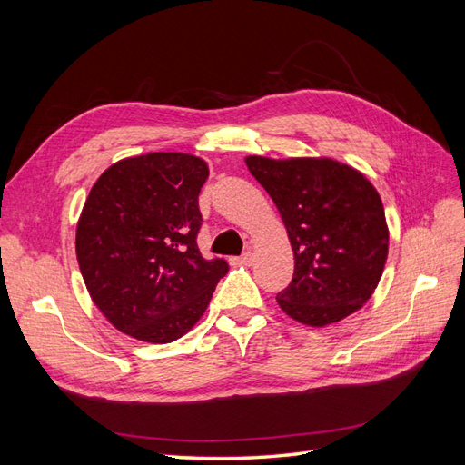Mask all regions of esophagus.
<instances>
[{"label": "esophagus", "instance_id": "1", "mask_svg": "<svg viewBox=\"0 0 465 465\" xmlns=\"http://www.w3.org/2000/svg\"><path fill=\"white\" fill-rule=\"evenodd\" d=\"M234 260H236L238 263H242V265H250V263H252V260H254V254H252V250L248 248L241 258H234Z\"/></svg>", "mask_w": 465, "mask_h": 465}]
</instances>
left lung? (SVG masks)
<instances>
[{"instance_id":"8db88e82","label":"left lung","mask_w":465,"mask_h":465,"mask_svg":"<svg viewBox=\"0 0 465 465\" xmlns=\"http://www.w3.org/2000/svg\"><path fill=\"white\" fill-rule=\"evenodd\" d=\"M289 234L294 275L277 294L287 316L323 328L364 306L382 277L390 231L372 182L330 157H246Z\"/></svg>"}]
</instances>
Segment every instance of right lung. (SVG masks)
Wrapping results in <instances>:
<instances>
[{
  "mask_svg": "<svg viewBox=\"0 0 465 465\" xmlns=\"http://www.w3.org/2000/svg\"><path fill=\"white\" fill-rule=\"evenodd\" d=\"M209 176L190 153H147L108 166L77 221L75 252L93 302L147 343L186 335L229 272L198 250V195Z\"/></svg>",
  "mask_w": 465,
  "mask_h": 465,
  "instance_id": "1",
  "label": "right lung"
}]
</instances>
